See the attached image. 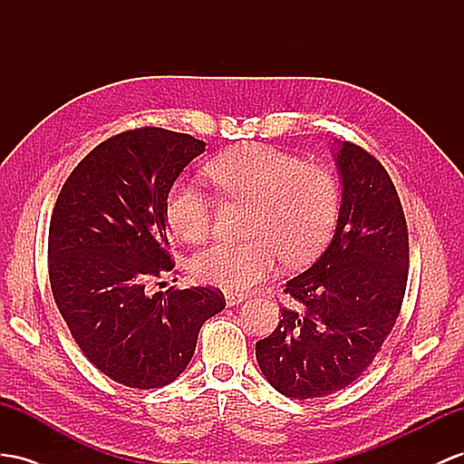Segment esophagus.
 <instances>
[{
    "instance_id": "1",
    "label": "esophagus",
    "mask_w": 464,
    "mask_h": 464,
    "mask_svg": "<svg viewBox=\"0 0 464 464\" xmlns=\"http://www.w3.org/2000/svg\"><path fill=\"white\" fill-rule=\"evenodd\" d=\"M243 300H245V295H243V294H237V292H225V304H227L229 307H231V305H239Z\"/></svg>"
}]
</instances>
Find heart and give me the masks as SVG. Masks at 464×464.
<instances>
[{"label": "heart", "instance_id": "1", "mask_svg": "<svg viewBox=\"0 0 464 464\" xmlns=\"http://www.w3.org/2000/svg\"><path fill=\"white\" fill-rule=\"evenodd\" d=\"M209 176L229 198L255 204L251 241H218L189 263L192 275L209 286L241 292L275 270L314 258L334 229L337 184L322 166L304 164L268 145H243L209 164ZM166 219L182 241L206 239L213 223V199L196 184L180 182L166 201Z\"/></svg>", "mask_w": 464, "mask_h": 464}]
</instances>
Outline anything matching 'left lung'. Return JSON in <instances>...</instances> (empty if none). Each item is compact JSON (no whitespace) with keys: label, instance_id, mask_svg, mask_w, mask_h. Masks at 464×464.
Wrapping results in <instances>:
<instances>
[{"label":"left lung","instance_id":"1","mask_svg":"<svg viewBox=\"0 0 464 464\" xmlns=\"http://www.w3.org/2000/svg\"><path fill=\"white\" fill-rule=\"evenodd\" d=\"M341 180L335 233L315 263L286 282L275 334L256 362L280 394L322 398L349 386L394 327L408 284V227L396 188L372 154L334 140Z\"/></svg>","mask_w":464,"mask_h":464}]
</instances>
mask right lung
I'll use <instances>...</instances> for the list:
<instances>
[{
    "instance_id": "1",
    "label": "right lung",
    "mask_w": 464,
    "mask_h": 464,
    "mask_svg": "<svg viewBox=\"0 0 464 464\" xmlns=\"http://www.w3.org/2000/svg\"><path fill=\"white\" fill-rule=\"evenodd\" d=\"M204 150V140L159 127L119 133L76 166L54 204L49 276L58 312L88 361L129 388L174 382L201 325L225 307L219 290L145 288L174 268L166 201Z\"/></svg>"
}]
</instances>
